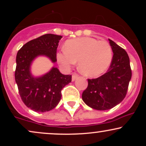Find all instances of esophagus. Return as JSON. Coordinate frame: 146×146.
I'll return each instance as SVG.
<instances>
[{
  "mask_svg": "<svg viewBox=\"0 0 146 146\" xmlns=\"http://www.w3.org/2000/svg\"><path fill=\"white\" fill-rule=\"evenodd\" d=\"M78 76H79L78 74H77V73H73V75H72V81H75V80L78 78Z\"/></svg>",
  "mask_w": 146,
  "mask_h": 146,
  "instance_id": "esophagus-1",
  "label": "esophagus"
}]
</instances>
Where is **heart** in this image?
I'll use <instances>...</instances> for the list:
<instances>
[{
    "mask_svg": "<svg viewBox=\"0 0 146 146\" xmlns=\"http://www.w3.org/2000/svg\"><path fill=\"white\" fill-rule=\"evenodd\" d=\"M113 59V49L107 41L90 37L68 40L65 48L57 53V60L64 68L68 69L78 61L83 75L98 77L108 69Z\"/></svg>",
    "mask_w": 146,
    "mask_h": 146,
    "instance_id": "obj_1",
    "label": "heart"
}]
</instances>
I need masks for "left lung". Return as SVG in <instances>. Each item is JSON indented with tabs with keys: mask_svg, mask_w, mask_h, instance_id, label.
<instances>
[{
	"mask_svg": "<svg viewBox=\"0 0 146 146\" xmlns=\"http://www.w3.org/2000/svg\"><path fill=\"white\" fill-rule=\"evenodd\" d=\"M113 59L106 73L95 79H88V86L83 91L82 100L90 108L105 110L113 108L126 95L132 77L127 52L111 40Z\"/></svg>",
	"mask_w": 146,
	"mask_h": 146,
	"instance_id": "8db88e82",
	"label": "left lung"
}]
</instances>
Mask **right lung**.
Returning a JSON list of instances; mask_svg holds the SVG:
<instances>
[{"label": "right lung", "instance_id": "obj_1", "mask_svg": "<svg viewBox=\"0 0 146 146\" xmlns=\"http://www.w3.org/2000/svg\"><path fill=\"white\" fill-rule=\"evenodd\" d=\"M62 36L47 33L28 42L18 51L15 80L20 96L28 108L36 112L49 111L58 104L61 90L71 82V75H63L57 68L40 78L30 73L32 61L38 56H46L57 61V48Z\"/></svg>", "mask_w": 146, "mask_h": 146}]
</instances>
